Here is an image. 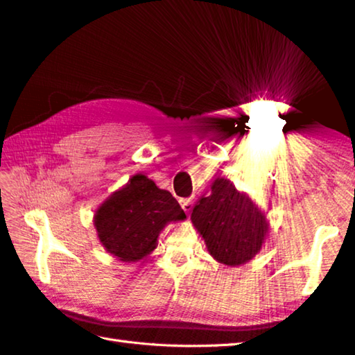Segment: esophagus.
Returning a JSON list of instances; mask_svg holds the SVG:
<instances>
[{"label": "esophagus", "instance_id": "1", "mask_svg": "<svg viewBox=\"0 0 355 355\" xmlns=\"http://www.w3.org/2000/svg\"><path fill=\"white\" fill-rule=\"evenodd\" d=\"M179 202H180L182 209H184L187 213L192 209V206H194V200H192V198H182Z\"/></svg>", "mask_w": 355, "mask_h": 355}]
</instances>
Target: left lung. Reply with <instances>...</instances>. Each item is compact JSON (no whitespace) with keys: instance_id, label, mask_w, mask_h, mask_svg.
<instances>
[{"instance_id":"obj_1","label":"left lung","mask_w":355,"mask_h":355,"mask_svg":"<svg viewBox=\"0 0 355 355\" xmlns=\"http://www.w3.org/2000/svg\"><path fill=\"white\" fill-rule=\"evenodd\" d=\"M191 222L213 259L228 266L252 261L270 231L265 213L250 196L225 178L214 179L211 194L200 198L191 213Z\"/></svg>"}]
</instances>
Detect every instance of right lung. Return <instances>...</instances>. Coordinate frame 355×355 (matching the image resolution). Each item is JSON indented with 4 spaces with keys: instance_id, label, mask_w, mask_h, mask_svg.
<instances>
[{
    "instance_id": "obj_1",
    "label": "right lung",
    "mask_w": 355,
    "mask_h": 355,
    "mask_svg": "<svg viewBox=\"0 0 355 355\" xmlns=\"http://www.w3.org/2000/svg\"><path fill=\"white\" fill-rule=\"evenodd\" d=\"M187 218L176 198L155 182L137 173L114 191L98 210L93 225L103 249L121 262H139L157 247L170 222Z\"/></svg>"
}]
</instances>
